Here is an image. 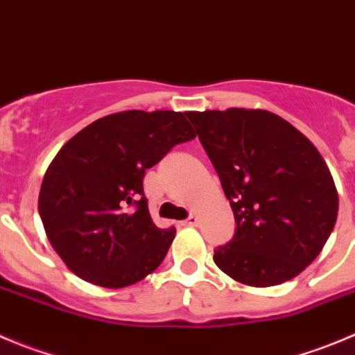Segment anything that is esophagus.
Returning a JSON list of instances; mask_svg holds the SVG:
<instances>
[{
  "mask_svg": "<svg viewBox=\"0 0 355 355\" xmlns=\"http://www.w3.org/2000/svg\"><path fill=\"white\" fill-rule=\"evenodd\" d=\"M197 223H198L197 216L190 214L187 219H184V221H181V225H183V226H197Z\"/></svg>",
  "mask_w": 355,
  "mask_h": 355,
  "instance_id": "obj_1",
  "label": "esophagus"
}]
</instances>
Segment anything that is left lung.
Here are the masks:
<instances>
[{
	"instance_id": "obj_1",
	"label": "left lung",
	"mask_w": 355,
	"mask_h": 355,
	"mask_svg": "<svg viewBox=\"0 0 355 355\" xmlns=\"http://www.w3.org/2000/svg\"><path fill=\"white\" fill-rule=\"evenodd\" d=\"M234 211L235 234L214 249L219 270L254 288L282 284L322 251L338 193L317 148L265 110L188 111Z\"/></svg>"
}]
</instances>
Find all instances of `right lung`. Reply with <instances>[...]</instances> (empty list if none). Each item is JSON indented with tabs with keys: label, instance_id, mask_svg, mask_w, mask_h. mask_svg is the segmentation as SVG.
<instances>
[{
	"label": "right lung",
	"instance_id": "1",
	"mask_svg": "<svg viewBox=\"0 0 355 355\" xmlns=\"http://www.w3.org/2000/svg\"><path fill=\"white\" fill-rule=\"evenodd\" d=\"M195 137L183 113L107 114L71 137L43 178L38 211L67 268L103 288H125L160 266L174 241L144 197L146 168Z\"/></svg>",
	"mask_w": 355,
	"mask_h": 355
}]
</instances>
